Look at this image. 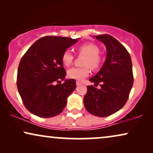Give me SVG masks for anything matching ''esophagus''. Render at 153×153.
<instances>
[{
	"mask_svg": "<svg viewBox=\"0 0 153 153\" xmlns=\"http://www.w3.org/2000/svg\"><path fill=\"white\" fill-rule=\"evenodd\" d=\"M76 85H80L82 84V83H81V81H76Z\"/></svg>",
	"mask_w": 153,
	"mask_h": 153,
	"instance_id": "obj_1",
	"label": "esophagus"
}]
</instances>
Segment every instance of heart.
Here are the masks:
<instances>
[{
	"label": "heart",
	"mask_w": 153,
	"mask_h": 153,
	"mask_svg": "<svg viewBox=\"0 0 153 153\" xmlns=\"http://www.w3.org/2000/svg\"><path fill=\"white\" fill-rule=\"evenodd\" d=\"M79 54L85 56L83 68H72L68 71L69 78L81 81L89 74V67L92 70H97L101 65L102 59L100 57V48L93 43H84L77 47ZM74 55L70 50H65L62 54L61 60L65 66L69 67L72 64Z\"/></svg>",
	"instance_id": "obj_1"
}]
</instances>
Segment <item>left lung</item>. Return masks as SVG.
Instances as JSON below:
<instances>
[{
  "instance_id": "8db88e82",
  "label": "left lung",
  "mask_w": 153,
  "mask_h": 153,
  "mask_svg": "<svg viewBox=\"0 0 153 153\" xmlns=\"http://www.w3.org/2000/svg\"><path fill=\"white\" fill-rule=\"evenodd\" d=\"M95 37L104 43L107 53L102 68L89 79L95 86L100 83L101 88L88 85L83 104L90 114L106 117L121 109L128 100L134 81L132 63L129 52L114 37L104 34Z\"/></svg>"
}]
</instances>
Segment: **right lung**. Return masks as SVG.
Masks as SVG:
<instances>
[{
  "label": "right lung",
  "instance_id": "right-lung-1",
  "mask_svg": "<svg viewBox=\"0 0 153 153\" xmlns=\"http://www.w3.org/2000/svg\"><path fill=\"white\" fill-rule=\"evenodd\" d=\"M79 38L46 36L37 39L19 62L16 84L24 106L41 118L60 114L76 88L74 79H65L62 54ZM65 80L60 84L61 80ZM58 82V85L55 83Z\"/></svg>",
  "mask_w": 153,
  "mask_h": 153
}]
</instances>
